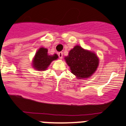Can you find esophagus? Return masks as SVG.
Here are the masks:
<instances>
[{
    "label": "esophagus",
    "mask_w": 126,
    "mask_h": 126,
    "mask_svg": "<svg viewBox=\"0 0 126 126\" xmlns=\"http://www.w3.org/2000/svg\"><path fill=\"white\" fill-rule=\"evenodd\" d=\"M58 56H59V58H60V59H62V57H63V53H62V52H59V53H58Z\"/></svg>",
    "instance_id": "esophagus-1"
}]
</instances>
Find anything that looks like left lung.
Returning <instances> with one entry per match:
<instances>
[{
  "instance_id": "8db88e82",
  "label": "left lung",
  "mask_w": 126,
  "mask_h": 126,
  "mask_svg": "<svg viewBox=\"0 0 126 126\" xmlns=\"http://www.w3.org/2000/svg\"><path fill=\"white\" fill-rule=\"evenodd\" d=\"M71 72L77 79L91 77L99 66V58L95 52L76 45L64 58Z\"/></svg>"
}]
</instances>
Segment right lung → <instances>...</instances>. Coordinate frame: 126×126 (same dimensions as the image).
<instances>
[{"label": "right lung", "mask_w": 126, "mask_h": 126, "mask_svg": "<svg viewBox=\"0 0 126 126\" xmlns=\"http://www.w3.org/2000/svg\"><path fill=\"white\" fill-rule=\"evenodd\" d=\"M58 55L54 54L53 55L48 54V49L40 47L35 54L33 58L32 66L38 71H44L48 68L51 62L58 59Z\"/></svg>", "instance_id": "1"}]
</instances>
